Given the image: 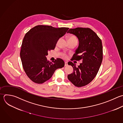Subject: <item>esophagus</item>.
Masks as SVG:
<instances>
[{"label": "esophagus", "instance_id": "34e87169", "mask_svg": "<svg viewBox=\"0 0 123 123\" xmlns=\"http://www.w3.org/2000/svg\"><path fill=\"white\" fill-rule=\"evenodd\" d=\"M68 65V63H67V62H65V66H67Z\"/></svg>", "mask_w": 123, "mask_h": 123}]
</instances>
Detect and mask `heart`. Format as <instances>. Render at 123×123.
<instances>
[{
  "label": "heart",
  "instance_id": "1",
  "mask_svg": "<svg viewBox=\"0 0 123 123\" xmlns=\"http://www.w3.org/2000/svg\"><path fill=\"white\" fill-rule=\"evenodd\" d=\"M68 40H77V39H76V38L75 37L73 36H70V37H69ZM62 56L63 57H64V58H66V57H67L66 55L65 54H64V53H63V54H62Z\"/></svg>",
  "mask_w": 123,
  "mask_h": 123
}]
</instances>
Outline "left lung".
<instances>
[{
    "mask_svg": "<svg viewBox=\"0 0 123 123\" xmlns=\"http://www.w3.org/2000/svg\"><path fill=\"white\" fill-rule=\"evenodd\" d=\"M75 35L79 40V46L72 61H81L78 67L72 62H68L74 69L68 75V79L75 86L82 87L90 83L96 76L103 59L102 42L90 28L77 27L67 32Z\"/></svg>",
    "mask_w": 123,
    "mask_h": 123,
    "instance_id": "8db88e82",
    "label": "left lung"
}]
</instances>
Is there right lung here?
I'll return each mask as SVG.
<instances>
[{
    "label": "right lung",
    "instance_id": "1",
    "mask_svg": "<svg viewBox=\"0 0 123 123\" xmlns=\"http://www.w3.org/2000/svg\"><path fill=\"white\" fill-rule=\"evenodd\" d=\"M69 29L38 25L26 33L21 46L20 57L25 72L34 83H44L52 77L56 70L64 67L65 63L62 59L57 58L50 62L46 56L49 50L55 49L59 39Z\"/></svg>",
    "mask_w": 123,
    "mask_h": 123
}]
</instances>
